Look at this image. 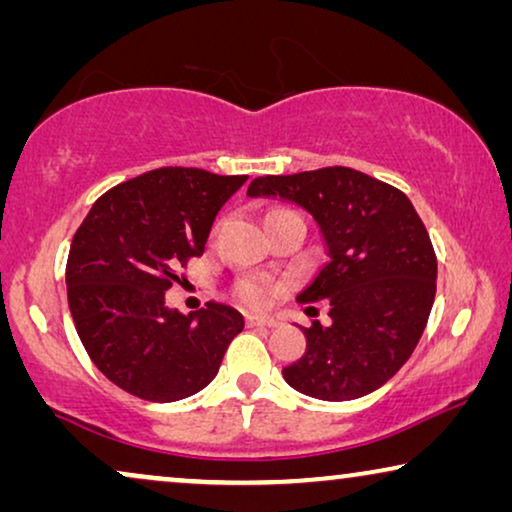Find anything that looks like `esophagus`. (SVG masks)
Returning a JSON list of instances; mask_svg holds the SVG:
<instances>
[{
	"label": "esophagus",
	"instance_id": "obj_1",
	"mask_svg": "<svg viewBox=\"0 0 512 512\" xmlns=\"http://www.w3.org/2000/svg\"><path fill=\"white\" fill-rule=\"evenodd\" d=\"M247 324L249 326H277V319L272 317H263V314H247Z\"/></svg>",
	"mask_w": 512,
	"mask_h": 512
}]
</instances>
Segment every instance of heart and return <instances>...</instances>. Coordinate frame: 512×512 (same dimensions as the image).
I'll return each instance as SVG.
<instances>
[{"label":"heart","mask_w":512,"mask_h":512,"mask_svg":"<svg viewBox=\"0 0 512 512\" xmlns=\"http://www.w3.org/2000/svg\"><path fill=\"white\" fill-rule=\"evenodd\" d=\"M270 214H275V212H270ZM235 296L240 298L244 305L258 307V305L268 303L270 291H268V286L256 282V279H242V282L235 286Z\"/></svg>","instance_id":"1"}]
</instances>
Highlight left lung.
Segmentation results:
<instances>
[{"instance_id": "8db88e82", "label": "left lung", "mask_w": 512, "mask_h": 512, "mask_svg": "<svg viewBox=\"0 0 512 512\" xmlns=\"http://www.w3.org/2000/svg\"><path fill=\"white\" fill-rule=\"evenodd\" d=\"M247 195L307 209L331 256L298 296L328 300L331 326L305 328V354L282 370L284 380L321 401L380 389L415 352L436 298V251L408 195L340 165L258 177Z\"/></svg>"}]
</instances>
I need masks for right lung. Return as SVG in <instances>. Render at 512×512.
Here are the masks:
<instances>
[{
	"mask_svg": "<svg viewBox=\"0 0 512 512\" xmlns=\"http://www.w3.org/2000/svg\"><path fill=\"white\" fill-rule=\"evenodd\" d=\"M247 177L198 167H158L95 200L67 258V300L97 370L128 394L172 403L219 373L244 328L235 307L209 300L188 317L165 291L202 256L219 209Z\"/></svg>",
	"mask_w": 512,
	"mask_h": 512,
	"instance_id": "add662e5",
	"label": "right lung"
}]
</instances>
